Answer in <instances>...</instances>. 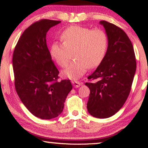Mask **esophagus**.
Listing matches in <instances>:
<instances>
[{"instance_id": "obj_1", "label": "esophagus", "mask_w": 148, "mask_h": 148, "mask_svg": "<svg viewBox=\"0 0 148 148\" xmlns=\"http://www.w3.org/2000/svg\"><path fill=\"white\" fill-rule=\"evenodd\" d=\"M72 84L73 85L74 87L75 88H79L80 86H81L83 83H81V82H78V81H72Z\"/></svg>"}]
</instances>
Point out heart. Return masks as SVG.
<instances>
[{
	"label": "heart",
	"mask_w": 148,
	"mask_h": 148,
	"mask_svg": "<svg viewBox=\"0 0 148 148\" xmlns=\"http://www.w3.org/2000/svg\"><path fill=\"white\" fill-rule=\"evenodd\" d=\"M62 43L54 42L50 47V55L60 67H66L74 52V59L62 71L64 77L78 80L88 67L98 66L105 58L108 48L107 33L100 29L73 25L63 31Z\"/></svg>",
	"instance_id": "1"
}]
</instances>
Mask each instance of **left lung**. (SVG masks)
<instances>
[{
  "mask_svg": "<svg viewBox=\"0 0 148 148\" xmlns=\"http://www.w3.org/2000/svg\"><path fill=\"white\" fill-rule=\"evenodd\" d=\"M108 37V48L102 62L86 83L90 89L87 110L94 117H110L124 105L131 89L136 62L131 41L121 29L100 21Z\"/></svg>",
  "mask_w": 148,
  "mask_h": 148,
  "instance_id": "left-lung-1",
  "label": "left lung"
}]
</instances>
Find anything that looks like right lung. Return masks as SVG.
<instances>
[{
    "label": "right lung",
    "mask_w": 148,
    "mask_h": 148,
    "mask_svg": "<svg viewBox=\"0 0 148 148\" xmlns=\"http://www.w3.org/2000/svg\"><path fill=\"white\" fill-rule=\"evenodd\" d=\"M60 21L41 19L24 31L14 49L15 88L21 101L35 117H57L72 90L69 80L58 82V71L47 45L48 31Z\"/></svg>",
    "instance_id": "right-lung-1"
}]
</instances>
